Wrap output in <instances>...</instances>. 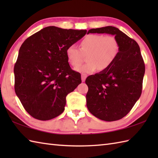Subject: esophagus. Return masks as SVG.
<instances>
[{
    "mask_svg": "<svg viewBox=\"0 0 158 158\" xmlns=\"http://www.w3.org/2000/svg\"><path fill=\"white\" fill-rule=\"evenodd\" d=\"M87 77H88V76H87V75H85V74H82V75H81L82 82H84L85 81V79H86Z\"/></svg>",
    "mask_w": 158,
    "mask_h": 158,
    "instance_id": "34e87169",
    "label": "esophagus"
}]
</instances>
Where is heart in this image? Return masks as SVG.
Instances as JSON below:
<instances>
[{"label":"heart","instance_id":"obj_1","mask_svg":"<svg viewBox=\"0 0 158 158\" xmlns=\"http://www.w3.org/2000/svg\"><path fill=\"white\" fill-rule=\"evenodd\" d=\"M119 52V43L115 36L102 35H87L81 42V49L75 45H70L66 50L69 62L77 66L81 62L83 54L87 53L88 62L76 67L80 73H91L96 69L105 70L115 62Z\"/></svg>","mask_w":158,"mask_h":158}]
</instances>
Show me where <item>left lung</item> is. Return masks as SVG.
<instances>
[{"label":"left lung","instance_id":"1","mask_svg":"<svg viewBox=\"0 0 158 158\" xmlns=\"http://www.w3.org/2000/svg\"><path fill=\"white\" fill-rule=\"evenodd\" d=\"M89 33L115 35L119 52L109 69L87 77V107L100 119L119 120L130 111L141 95L145 66L139 45L113 26L92 28Z\"/></svg>","mask_w":158,"mask_h":158}]
</instances>
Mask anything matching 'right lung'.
Returning a JSON list of instances; mask_svg holds the SVG:
<instances>
[{
  "instance_id": "1",
  "label": "right lung",
  "mask_w": 158,
  "mask_h": 158,
  "mask_svg": "<svg viewBox=\"0 0 158 158\" xmlns=\"http://www.w3.org/2000/svg\"><path fill=\"white\" fill-rule=\"evenodd\" d=\"M86 32L48 26L20 47L14 66L15 92L32 117L45 121L63 113L66 96L81 83L80 73L70 68L66 50Z\"/></svg>"
}]
</instances>
